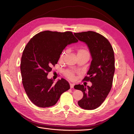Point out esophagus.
<instances>
[{
    "mask_svg": "<svg viewBox=\"0 0 134 134\" xmlns=\"http://www.w3.org/2000/svg\"><path fill=\"white\" fill-rule=\"evenodd\" d=\"M74 84H72V83H70V88H72L74 87Z\"/></svg>",
    "mask_w": 134,
    "mask_h": 134,
    "instance_id": "obj_1",
    "label": "esophagus"
}]
</instances>
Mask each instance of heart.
<instances>
[{"label":"heart","mask_w":134,"mask_h":134,"mask_svg":"<svg viewBox=\"0 0 134 134\" xmlns=\"http://www.w3.org/2000/svg\"><path fill=\"white\" fill-rule=\"evenodd\" d=\"M86 53H88V52L87 51V50L84 49V48H80V49H79L78 50V54H86ZM64 55H65V52L64 53H63L62 55H61L60 58L63 59L64 58ZM64 74L65 76H66L67 78L69 79H73L74 78V76H75L74 72L72 70H69V69L64 70Z\"/></svg>","instance_id":"heart-1"}]
</instances>
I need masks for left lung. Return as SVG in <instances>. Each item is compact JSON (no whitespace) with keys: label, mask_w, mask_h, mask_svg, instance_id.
Instances as JSON below:
<instances>
[{"label":"left lung","mask_w":134,"mask_h":134,"mask_svg":"<svg viewBox=\"0 0 134 134\" xmlns=\"http://www.w3.org/2000/svg\"><path fill=\"white\" fill-rule=\"evenodd\" d=\"M74 34L87 44L92 57L87 75L83 80L90 81L92 86H74L75 90L83 93V98L78 102L79 106L92 110L100 106L111 91L115 70L114 51L108 40L98 33L87 31Z\"/></svg>","instance_id":"1"}]
</instances>
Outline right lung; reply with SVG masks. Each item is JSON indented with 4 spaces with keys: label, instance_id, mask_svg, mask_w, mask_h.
<instances>
[{
    "label": "right lung",
    "instance_id": "obj_1",
    "mask_svg": "<svg viewBox=\"0 0 134 134\" xmlns=\"http://www.w3.org/2000/svg\"><path fill=\"white\" fill-rule=\"evenodd\" d=\"M78 41L70 31H44L35 35L26 44L21 58L22 80L27 96L36 106H54L62 93L70 89L65 79L54 84L47 76L65 47Z\"/></svg>",
    "mask_w": 134,
    "mask_h": 134
}]
</instances>
